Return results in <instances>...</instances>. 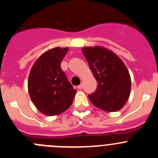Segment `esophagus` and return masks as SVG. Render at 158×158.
<instances>
[{
  "label": "esophagus",
  "mask_w": 158,
  "mask_h": 158,
  "mask_svg": "<svg viewBox=\"0 0 158 158\" xmlns=\"http://www.w3.org/2000/svg\"><path fill=\"white\" fill-rule=\"evenodd\" d=\"M77 89H83V85H82V84H81L80 85L77 86Z\"/></svg>",
  "instance_id": "34e87169"
}]
</instances>
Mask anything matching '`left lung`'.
<instances>
[{"label": "left lung", "instance_id": "8db88e82", "mask_svg": "<svg viewBox=\"0 0 158 158\" xmlns=\"http://www.w3.org/2000/svg\"><path fill=\"white\" fill-rule=\"evenodd\" d=\"M81 51L98 81L96 91L89 95L90 101L105 111L120 110L131 92V76L126 65L115 53L104 47H86Z\"/></svg>", "mask_w": 158, "mask_h": 158}]
</instances>
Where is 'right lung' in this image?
<instances>
[{
  "label": "right lung",
  "instance_id": "add662e5",
  "mask_svg": "<svg viewBox=\"0 0 158 158\" xmlns=\"http://www.w3.org/2000/svg\"><path fill=\"white\" fill-rule=\"evenodd\" d=\"M69 48L51 49L36 60L27 87L33 104L46 115H59L71 106L77 90L68 81L61 62Z\"/></svg>",
  "mask_w": 158,
  "mask_h": 158
}]
</instances>
